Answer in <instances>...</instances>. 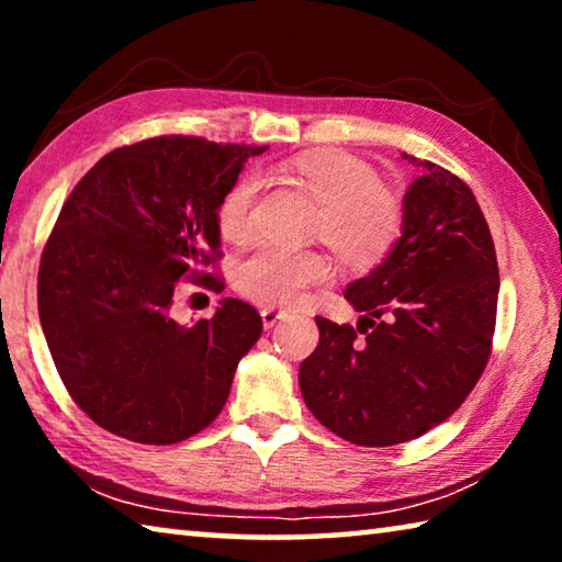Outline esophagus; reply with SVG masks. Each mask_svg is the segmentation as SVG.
<instances>
[{
    "mask_svg": "<svg viewBox=\"0 0 562 562\" xmlns=\"http://www.w3.org/2000/svg\"><path fill=\"white\" fill-rule=\"evenodd\" d=\"M260 317H262V325H265V329H272L274 325H278L280 319L288 317V312L274 310V307H265V310L260 312Z\"/></svg>",
    "mask_w": 562,
    "mask_h": 562,
    "instance_id": "esophagus-1",
    "label": "esophagus"
}]
</instances>
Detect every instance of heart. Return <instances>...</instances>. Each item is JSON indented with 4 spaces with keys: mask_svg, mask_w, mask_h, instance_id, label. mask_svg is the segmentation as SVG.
<instances>
[{
    "mask_svg": "<svg viewBox=\"0 0 562 562\" xmlns=\"http://www.w3.org/2000/svg\"><path fill=\"white\" fill-rule=\"evenodd\" d=\"M290 170L319 205L315 235L341 260L372 265L384 258L402 231V203L379 186L374 168L345 154H307L294 158ZM258 193L260 178L255 173L240 176L227 188L217 205V231L225 240L243 243L252 235ZM327 274L329 262L315 250L260 245L237 268V288L255 302L292 307Z\"/></svg>",
    "mask_w": 562,
    "mask_h": 562,
    "instance_id": "1",
    "label": "heart"
}]
</instances>
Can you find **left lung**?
I'll return each instance as SVG.
<instances>
[{
  "label": "left lung",
  "mask_w": 562,
  "mask_h": 562,
  "mask_svg": "<svg viewBox=\"0 0 562 562\" xmlns=\"http://www.w3.org/2000/svg\"><path fill=\"white\" fill-rule=\"evenodd\" d=\"M402 156L422 170L404 195L402 235L347 284L357 327L315 317L319 345L300 367L310 412L359 446L404 443L446 422L486 369L496 327L498 262L471 188Z\"/></svg>",
  "instance_id": "left-lung-1"
}]
</instances>
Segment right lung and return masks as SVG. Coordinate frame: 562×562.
<instances>
[{"mask_svg": "<svg viewBox=\"0 0 562 562\" xmlns=\"http://www.w3.org/2000/svg\"><path fill=\"white\" fill-rule=\"evenodd\" d=\"M268 146L160 136L103 156L59 213L40 265V319L64 386L101 429L178 443L223 412L235 369L262 335L258 310L221 300L180 325V280L221 255L217 205Z\"/></svg>", "mask_w": 562, "mask_h": 562, "instance_id": "add662e5", "label": "right lung"}]
</instances>
